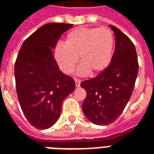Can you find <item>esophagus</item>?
<instances>
[{
    "mask_svg": "<svg viewBox=\"0 0 154 154\" xmlns=\"http://www.w3.org/2000/svg\"><path fill=\"white\" fill-rule=\"evenodd\" d=\"M74 81H75V84H76V87H80V84H81V80H79V79H74Z\"/></svg>",
    "mask_w": 154,
    "mask_h": 154,
    "instance_id": "34e87169",
    "label": "esophagus"
}]
</instances>
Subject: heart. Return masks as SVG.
<instances>
[{
    "mask_svg": "<svg viewBox=\"0 0 154 154\" xmlns=\"http://www.w3.org/2000/svg\"><path fill=\"white\" fill-rule=\"evenodd\" d=\"M115 39L107 27L77 28L66 36L64 45L55 48L54 57L61 71L70 74L77 65L78 57L82 66L81 75L100 73L110 65L113 55Z\"/></svg>",
    "mask_w": 154,
    "mask_h": 154,
    "instance_id": "b5f03b06",
    "label": "heart"
}]
</instances>
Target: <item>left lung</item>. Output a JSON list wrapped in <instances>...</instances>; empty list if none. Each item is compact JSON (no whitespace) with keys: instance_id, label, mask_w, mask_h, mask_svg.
Masks as SVG:
<instances>
[{"instance_id":"obj_1","label":"left lung","mask_w":154,"mask_h":154,"mask_svg":"<svg viewBox=\"0 0 154 154\" xmlns=\"http://www.w3.org/2000/svg\"><path fill=\"white\" fill-rule=\"evenodd\" d=\"M116 48L110 65L99 75L83 81L81 87L87 91L82 110L91 122L110 125L119 118L130 99L139 70L134 45L114 25Z\"/></svg>"}]
</instances>
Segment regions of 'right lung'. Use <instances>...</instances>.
Listing matches in <instances>:
<instances>
[{"instance_id": "1", "label": "right lung", "mask_w": 154, "mask_h": 154, "mask_svg": "<svg viewBox=\"0 0 154 154\" xmlns=\"http://www.w3.org/2000/svg\"><path fill=\"white\" fill-rule=\"evenodd\" d=\"M72 24L49 23L26 38L15 64L18 100L31 125L38 129L50 128L57 122L66 97L75 90L72 77L59 70L54 49Z\"/></svg>"}]
</instances>
